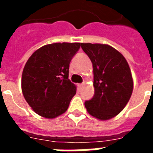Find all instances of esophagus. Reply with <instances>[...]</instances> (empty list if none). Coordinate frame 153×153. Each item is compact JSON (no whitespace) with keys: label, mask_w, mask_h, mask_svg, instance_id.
I'll return each mask as SVG.
<instances>
[{"label":"esophagus","mask_w":153,"mask_h":153,"mask_svg":"<svg viewBox=\"0 0 153 153\" xmlns=\"http://www.w3.org/2000/svg\"><path fill=\"white\" fill-rule=\"evenodd\" d=\"M83 83L79 84V88H82V87H83Z\"/></svg>","instance_id":"obj_1"}]
</instances>
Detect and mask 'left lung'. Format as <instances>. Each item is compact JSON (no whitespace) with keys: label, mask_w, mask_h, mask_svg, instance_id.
Masks as SVG:
<instances>
[{"label":"left lung","mask_w":153,"mask_h":153,"mask_svg":"<svg viewBox=\"0 0 153 153\" xmlns=\"http://www.w3.org/2000/svg\"><path fill=\"white\" fill-rule=\"evenodd\" d=\"M93 63L94 96L85 102L88 112L102 120L118 115L133 92V79L122 54L106 44L81 43Z\"/></svg>","instance_id":"8db88e82"}]
</instances>
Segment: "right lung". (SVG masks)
<instances>
[{
  "label": "right lung",
  "mask_w": 153,
  "mask_h": 153,
  "mask_svg": "<svg viewBox=\"0 0 153 153\" xmlns=\"http://www.w3.org/2000/svg\"><path fill=\"white\" fill-rule=\"evenodd\" d=\"M79 42L43 46L29 57L22 74V92L38 115L56 118L66 111L76 87L69 79L70 63Z\"/></svg>",
  "instance_id": "add662e5"
}]
</instances>
